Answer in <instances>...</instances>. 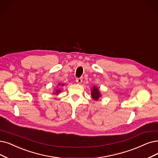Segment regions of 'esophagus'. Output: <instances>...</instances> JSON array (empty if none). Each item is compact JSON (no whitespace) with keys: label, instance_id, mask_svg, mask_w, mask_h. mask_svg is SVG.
<instances>
[{"label":"esophagus","instance_id":"obj_1","mask_svg":"<svg viewBox=\"0 0 158 158\" xmlns=\"http://www.w3.org/2000/svg\"><path fill=\"white\" fill-rule=\"evenodd\" d=\"M76 81H77L78 84H80L82 82V78H77V79H76Z\"/></svg>","mask_w":158,"mask_h":158}]
</instances>
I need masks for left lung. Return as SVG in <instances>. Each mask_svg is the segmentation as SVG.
Instances as JSON below:
<instances>
[{
    "label": "left lung",
    "instance_id": "obj_1",
    "mask_svg": "<svg viewBox=\"0 0 158 158\" xmlns=\"http://www.w3.org/2000/svg\"><path fill=\"white\" fill-rule=\"evenodd\" d=\"M91 97L95 101H98V99L102 96L101 93L100 92V90L96 86H93L91 89Z\"/></svg>",
    "mask_w": 158,
    "mask_h": 158
}]
</instances>
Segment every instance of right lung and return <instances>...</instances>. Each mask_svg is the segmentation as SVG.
I'll use <instances>...</instances> for the list:
<instances>
[{
	"label": "right lung",
	"mask_w": 158,
	"mask_h": 158,
	"mask_svg": "<svg viewBox=\"0 0 158 158\" xmlns=\"http://www.w3.org/2000/svg\"><path fill=\"white\" fill-rule=\"evenodd\" d=\"M65 85V84H58V85L56 86V88L55 89V90L53 92V94H58L60 92H61V89L59 88L60 86H64Z\"/></svg>",
	"instance_id": "right-lung-1"
}]
</instances>
